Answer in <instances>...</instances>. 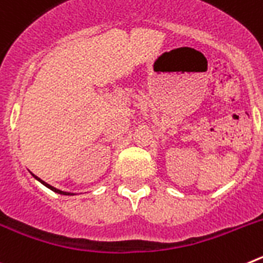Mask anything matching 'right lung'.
Returning a JSON list of instances; mask_svg holds the SVG:
<instances>
[{
	"instance_id": "right-lung-1",
	"label": "right lung",
	"mask_w": 263,
	"mask_h": 263,
	"mask_svg": "<svg viewBox=\"0 0 263 263\" xmlns=\"http://www.w3.org/2000/svg\"><path fill=\"white\" fill-rule=\"evenodd\" d=\"M32 176H34V178H35L36 180H39V182H41L42 184H43V185H46V187H47V188H50L51 191L57 192V194H60V195H73V194H71V192H64V191H60V190H58V188H55V187H52V185L47 184V183H46V182H43V180H42V179H39L38 176H35V175H34V174H32Z\"/></svg>"
}]
</instances>
